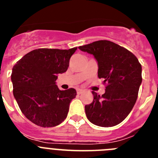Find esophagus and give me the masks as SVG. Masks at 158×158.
I'll list each match as a JSON object with an SVG mask.
<instances>
[{
  "instance_id": "1",
  "label": "esophagus",
  "mask_w": 158,
  "mask_h": 158,
  "mask_svg": "<svg viewBox=\"0 0 158 158\" xmlns=\"http://www.w3.org/2000/svg\"><path fill=\"white\" fill-rule=\"evenodd\" d=\"M83 90H82V89H77V93L78 95H80V94H81L82 93H83Z\"/></svg>"
}]
</instances>
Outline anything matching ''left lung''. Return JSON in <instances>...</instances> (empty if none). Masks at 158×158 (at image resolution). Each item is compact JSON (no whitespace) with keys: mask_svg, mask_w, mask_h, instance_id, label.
<instances>
[{"mask_svg":"<svg viewBox=\"0 0 158 158\" xmlns=\"http://www.w3.org/2000/svg\"><path fill=\"white\" fill-rule=\"evenodd\" d=\"M78 48L94 56L98 64V77L107 84L102 96L92 92L93 101L85 106L88 119L103 127L120 123L138 98L142 80L139 60L126 48L107 40H99Z\"/></svg>","mask_w":158,"mask_h":158,"instance_id":"1","label":"left lung"}]
</instances>
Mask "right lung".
Wrapping results in <instances>:
<instances>
[{
    "mask_svg": "<svg viewBox=\"0 0 158 158\" xmlns=\"http://www.w3.org/2000/svg\"><path fill=\"white\" fill-rule=\"evenodd\" d=\"M77 47L69 50L36 49L25 54L12 68L13 95L22 113L42 127H52L65 119L74 89L60 90L58 73L66 72Z\"/></svg>",
    "mask_w": 158,
    "mask_h": 158,
    "instance_id": "add662e5",
    "label": "right lung"
}]
</instances>
